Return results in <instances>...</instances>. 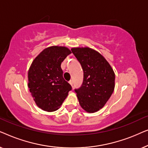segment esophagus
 <instances>
[{
    "mask_svg": "<svg viewBox=\"0 0 148 148\" xmlns=\"http://www.w3.org/2000/svg\"><path fill=\"white\" fill-rule=\"evenodd\" d=\"M69 84H70V85H71V86H73V81H72V80H70V81H69Z\"/></svg>",
    "mask_w": 148,
    "mask_h": 148,
    "instance_id": "34e87169",
    "label": "esophagus"
}]
</instances>
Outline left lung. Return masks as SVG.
I'll use <instances>...</instances> for the list:
<instances>
[{
	"instance_id": "1",
	"label": "left lung",
	"mask_w": 148,
	"mask_h": 148,
	"mask_svg": "<svg viewBox=\"0 0 148 148\" xmlns=\"http://www.w3.org/2000/svg\"><path fill=\"white\" fill-rule=\"evenodd\" d=\"M71 51L84 71L82 86L75 90L80 106L88 112H97L114 91V71L104 56L92 48H73Z\"/></svg>"
}]
</instances>
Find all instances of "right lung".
<instances>
[{
    "instance_id": "1",
    "label": "right lung",
    "mask_w": 148,
    "mask_h": 148,
    "mask_svg": "<svg viewBox=\"0 0 148 148\" xmlns=\"http://www.w3.org/2000/svg\"><path fill=\"white\" fill-rule=\"evenodd\" d=\"M71 53L64 46H50L38 54L28 71V87L37 106L52 112L58 109L72 90L62 77L61 62Z\"/></svg>"
}]
</instances>
